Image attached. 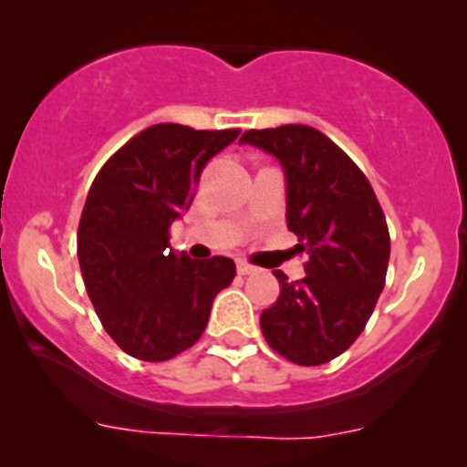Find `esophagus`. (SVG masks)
Instances as JSON below:
<instances>
[{
    "label": "esophagus",
    "mask_w": 467,
    "mask_h": 467,
    "mask_svg": "<svg viewBox=\"0 0 467 467\" xmlns=\"http://www.w3.org/2000/svg\"><path fill=\"white\" fill-rule=\"evenodd\" d=\"M255 271H257V268L253 266L251 262H246V260H239L237 262V273H239V275H251V273H255Z\"/></svg>",
    "instance_id": "esophagus-1"
}]
</instances>
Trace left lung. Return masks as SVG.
Instances as JSON below:
<instances>
[{
  "mask_svg": "<svg viewBox=\"0 0 467 467\" xmlns=\"http://www.w3.org/2000/svg\"><path fill=\"white\" fill-rule=\"evenodd\" d=\"M239 142L280 160L286 228L307 251V275L275 271L280 298L264 309L268 346L298 366H321L357 341L384 289L390 257L386 216L368 178L327 135L286 124L246 130Z\"/></svg>",
  "mask_w": 467,
  "mask_h": 467,
  "instance_id": "1",
  "label": "left lung"
}]
</instances>
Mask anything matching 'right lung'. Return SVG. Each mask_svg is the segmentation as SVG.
<instances>
[{"instance_id": "right-lung-1", "label": "right lung", "mask_w": 467, "mask_h": 467, "mask_svg": "<svg viewBox=\"0 0 467 467\" xmlns=\"http://www.w3.org/2000/svg\"><path fill=\"white\" fill-rule=\"evenodd\" d=\"M239 133L149 126L89 187L77 234L83 282L103 329L135 359L167 361L194 346L237 273L230 257L178 255L169 228L190 210L207 160Z\"/></svg>"}]
</instances>
